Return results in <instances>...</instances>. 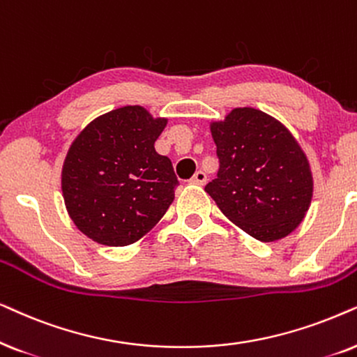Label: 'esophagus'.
<instances>
[{
	"label": "esophagus",
	"mask_w": 357,
	"mask_h": 357,
	"mask_svg": "<svg viewBox=\"0 0 357 357\" xmlns=\"http://www.w3.org/2000/svg\"><path fill=\"white\" fill-rule=\"evenodd\" d=\"M206 181H207V174L204 173V171H197V173L191 178V183L192 184H199V186L206 184Z\"/></svg>",
	"instance_id": "34e87169"
}]
</instances>
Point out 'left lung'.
Returning a JSON list of instances; mask_svg holds the SVG:
<instances>
[{
	"mask_svg": "<svg viewBox=\"0 0 357 357\" xmlns=\"http://www.w3.org/2000/svg\"><path fill=\"white\" fill-rule=\"evenodd\" d=\"M220 160L217 178L206 186L228 220L269 243L301 225L313 196L305 151L291 130L255 107H235L211 122Z\"/></svg>",
	"mask_w": 357,
	"mask_h": 357,
	"instance_id": "obj_1",
	"label": "left lung"
}]
</instances>
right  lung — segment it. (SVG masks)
Wrapping results in <instances>:
<instances>
[{
  "mask_svg": "<svg viewBox=\"0 0 357 357\" xmlns=\"http://www.w3.org/2000/svg\"><path fill=\"white\" fill-rule=\"evenodd\" d=\"M168 123L142 106L93 119L75 137L61 166L66 212L82 234L106 246L140 241L165 215L178 186L155 142Z\"/></svg>",
  "mask_w": 357,
  "mask_h": 357,
  "instance_id": "1",
  "label": "right lung"
}]
</instances>
